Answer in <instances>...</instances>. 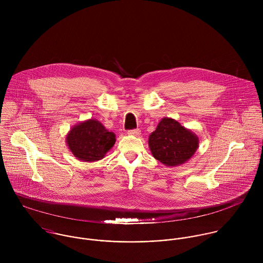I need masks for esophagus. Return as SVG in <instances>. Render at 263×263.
<instances>
[{"label":"esophagus","instance_id":"obj_1","mask_svg":"<svg viewBox=\"0 0 263 263\" xmlns=\"http://www.w3.org/2000/svg\"><path fill=\"white\" fill-rule=\"evenodd\" d=\"M127 134L129 136H134V137H139L141 135V130L140 129H132V130H128Z\"/></svg>","mask_w":263,"mask_h":263}]
</instances>
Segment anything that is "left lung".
<instances>
[{"instance_id": "left-lung-1", "label": "left lung", "mask_w": 263, "mask_h": 263, "mask_svg": "<svg viewBox=\"0 0 263 263\" xmlns=\"http://www.w3.org/2000/svg\"><path fill=\"white\" fill-rule=\"evenodd\" d=\"M198 137L173 118L164 117L149 137L153 157L168 167L186 163L198 149Z\"/></svg>"}]
</instances>
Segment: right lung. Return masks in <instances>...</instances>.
Segmentation results:
<instances>
[{"label":"right lung","mask_w":263,"mask_h":263,"mask_svg":"<svg viewBox=\"0 0 263 263\" xmlns=\"http://www.w3.org/2000/svg\"><path fill=\"white\" fill-rule=\"evenodd\" d=\"M115 135L97 119L90 118L74 125L66 137L69 150L78 160L96 162L103 159L115 144Z\"/></svg>","instance_id":"right-lung-1"}]
</instances>
